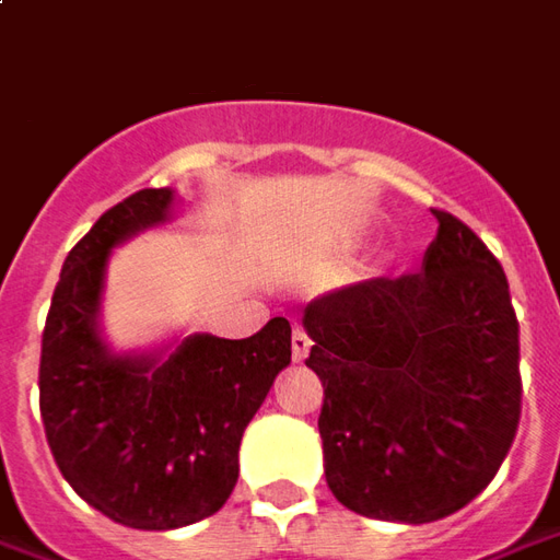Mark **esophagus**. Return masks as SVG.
Instances as JSON below:
<instances>
[{
  "label": "esophagus",
  "instance_id": "34e87169",
  "mask_svg": "<svg viewBox=\"0 0 560 560\" xmlns=\"http://www.w3.org/2000/svg\"><path fill=\"white\" fill-rule=\"evenodd\" d=\"M307 351H311V339H307V332L302 329V326H292V358L305 360Z\"/></svg>",
  "mask_w": 560,
  "mask_h": 560
}]
</instances>
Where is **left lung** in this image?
I'll return each mask as SVG.
<instances>
[{
	"label": "left lung",
	"mask_w": 560,
	"mask_h": 560,
	"mask_svg": "<svg viewBox=\"0 0 560 560\" xmlns=\"http://www.w3.org/2000/svg\"><path fill=\"white\" fill-rule=\"evenodd\" d=\"M434 219L422 271L324 292L302 320L324 382L326 483L376 521L459 512L497 478L521 422L505 271L465 221Z\"/></svg>",
	"instance_id": "obj_1"
}]
</instances>
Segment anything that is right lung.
Here are the masks:
<instances>
[{
    "label": "right lung",
    "instance_id": "1",
    "mask_svg": "<svg viewBox=\"0 0 560 560\" xmlns=\"http://www.w3.org/2000/svg\"><path fill=\"white\" fill-rule=\"evenodd\" d=\"M168 187L107 209L63 261L39 358V412L67 483L135 530L215 515L240 475V441L292 358L287 317L249 339L190 336L168 358H116L97 336L116 243L168 219Z\"/></svg>",
    "mask_w": 560,
    "mask_h": 560
}]
</instances>
